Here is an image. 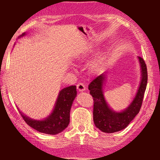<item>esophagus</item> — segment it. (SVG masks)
<instances>
[{
    "mask_svg": "<svg viewBox=\"0 0 160 160\" xmlns=\"http://www.w3.org/2000/svg\"><path fill=\"white\" fill-rule=\"evenodd\" d=\"M77 88L78 90H79L80 92H82V91H85V85H84L83 83H81V82H79L77 85Z\"/></svg>",
    "mask_w": 160,
    "mask_h": 160,
    "instance_id": "obj_1",
    "label": "esophagus"
}]
</instances>
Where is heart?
<instances>
[{"label": "heart", "mask_w": 160, "mask_h": 160, "mask_svg": "<svg viewBox=\"0 0 160 160\" xmlns=\"http://www.w3.org/2000/svg\"><path fill=\"white\" fill-rule=\"evenodd\" d=\"M90 50H89V49L85 51H84L82 55L83 56L87 55V54H88L89 52H90ZM98 66H99V61H97L96 62H94V63L92 64V69L94 70V69L97 68V67H98Z\"/></svg>", "instance_id": "b5f03b06"}]
</instances>
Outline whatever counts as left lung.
<instances>
[{
    "instance_id": "left-lung-1",
    "label": "left lung",
    "mask_w": 160,
    "mask_h": 160,
    "mask_svg": "<svg viewBox=\"0 0 160 160\" xmlns=\"http://www.w3.org/2000/svg\"><path fill=\"white\" fill-rule=\"evenodd\" d=\"M141 68V81L136 95L131 104L121 112L113 111L107 104L103 92L106 75L102 73L92 81L88 86L93 97V120L97 128L102 132L112 133L126 128L139 113L148 83L147 66L143 58L138 57Z\"/></svg>"
}]
</instances>
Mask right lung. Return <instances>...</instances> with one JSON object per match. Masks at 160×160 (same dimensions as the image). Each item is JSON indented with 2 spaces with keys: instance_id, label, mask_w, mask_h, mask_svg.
<instances>
[{
  "instance_id": "obj_1",
  "label": "right lung",
  "mask_w": 160,
  "mask_h": 160,
  "mask_svg": "<svg viewBox=\"0 0 160 160\" xmlns=\"http://www.w3.org/2000/svg\"><path fill=\"white\" fill-rule=\"evenodd\" d=\"M23 33L20 37L25 36ZM77 95L76 86L63 88L59 92L55 107L51 114L44 120H34L23 114L18 109L27 124L40 132L56 135L64 131L70 122V112L73 100Z\"/></svg>"
}]
</instances>
